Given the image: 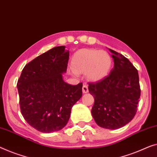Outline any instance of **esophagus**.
Listing matches in <instances>:
<instances>
[{
    "label": "esophagus",
    "mask_w": 157,
    "mask_h": 157,
    "mask_svg": "<svg viewBox=\"0 0 157 157\" xmlns=\"http://www.w3.org/2000/svg\"><path fill=\"white\" fill-rule=\"evenodd\" d=\"M89 92V90H88V86L85 84V85H83L82 86V92L84 94L85 93H87Z\"/></svg>",
    "instance_id": "esophagus-1"
}]
</instances>
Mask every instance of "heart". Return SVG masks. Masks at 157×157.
Instances as JSON below:
<instances>
[{
	"instance_id": "b5f03b06",
	"label": "heart",
	"mask_w": 157,
	"mask_h": 157,
	"mask_svg": "<svg viewBox=\"0 0 157 157\" xmlns=\"http://www.w3.org/2000/svg\"><path fill=\"white\" fill-rule=\"evenodd\" d=\"M111 66V58L104 51L94 49H81L72 57V74L86 72V77L91 81L97 82L109 74Z\"/></svg>"
}]
</instances>
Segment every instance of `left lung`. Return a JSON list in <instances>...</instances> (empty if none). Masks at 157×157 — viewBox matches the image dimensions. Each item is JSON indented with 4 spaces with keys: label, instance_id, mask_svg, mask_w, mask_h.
<instances>
[{
    "label": "left lung",
    "instance_id": "1",
    "mask_svg": "<svg viewBox=\"0 0 157 157\" xmlns=\"http://www.w3.org/2000/svg\"><path fill=\"white\" fill-rule=\"evenodd\" d=\"M114 65L101 81L89 84V92L94 98L92 117L100 127L115 130L132 120L140 97L137 69L121 53L109 49Z\"/></svg>",
    "mask_w": 157,
    "mask_h": 157
}]
</instances>
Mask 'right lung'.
<instances>
[{
  "instance_id": "obj_1",
  "label": "right lung",
  "mask_w": 157,
  "mask_h": 157,
  "mask_svg": "<svg viewBox=\"0 0 157 157\" xmlns=\"http://www.w3.org/2000/svg\"><path fill=\"white\" fill-rule=\"evenodd\" d=\"M68 60L65 46H56L25 65L18 79L22 116L41 132L63 129L68 122L72 107L82 95V83L71 85L63 78Z\"/></svg>"
}]
</instances>
